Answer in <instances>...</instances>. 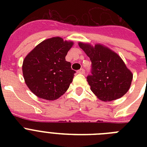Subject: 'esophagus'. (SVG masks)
<instances>
[{
  "label": "esophagus",
  "mask_w": 147,
  "mask_h": 147,
  "mask_svg": "<svg viewBox=\"0 0 147 147\" xmlns=\"http://www.w3.org/2000/svg\"><path fill=\"white\" fill-rule=\"evenodd\" d=\"M78 73L79 74H85V70L84 69H81L80 70H78Z\"/></svg>",
  "instance_id": "34e87169"
}]
</instances>
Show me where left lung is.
I'll return each mask as SVG.
<instances>
[{"label": "left lung", "instance_id": "8db88e82", "mask_svg": "<svg viewBox=\"0 0 147 147\" xmlns=\"http://www.w3.org/2000/svg\"><path fill=\"white\" fill-rule=\"evenodd\" d=\"M92 62V75L87 76L91 90L100 100L111 101L128 92L133 79L132 72L117 53L100 44L92 47L79 42Z\"/></svg>", "mask_w": 147, "mask_h": 147}]
</instances>
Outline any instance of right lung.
Listing matches in <instances>:
<instances>
[{
	"mask_svg": "<svg viewBox=\"0 0 147 147\" xmlns=\"http://www.w3.org/2000/svg\"><path fill=\"white\" fill-rule=\"evenodd\" d=\"M73 42L53 37L42 41L26 55L23 75L27 87L36 96L55 100L62 96L72 82L76 71L65 55Z\"/></svg>",
	"mask_w": 147,
	"mask_h": 147,
	"instance_id": "1",
	"label": "right lung"
}]
</instances>
